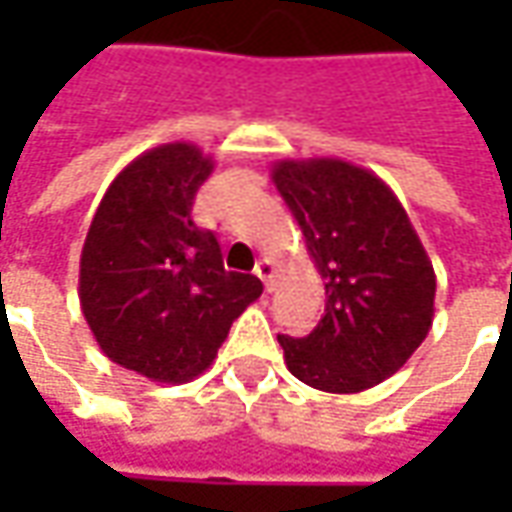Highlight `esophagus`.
<instances>
[{"label":"esophagus","mask_w":512,"mask_h":512,"mask_svg":"<svg viewBox=\"0 0 512 512\" xmlns=\"http://www.w3.org/2000/svg\"><path fill=\"white\" fill-rule=\"evenodd\" d=\"M256 276L265 282V287L270 290V285H273V276H276V262L273 259H259L256 262Z\"/></svg>","instance_id":"34e87169"}]
</instances>
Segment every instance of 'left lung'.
I'll use <instances>...</instances> for the list:
<instances>
[{"mask_svg": "<svg viewBox=\"0 0 512 512\" xmlns=\"http://www.w3.org/2000/svg\"><path fill=\"white\" fill-rule=\"evenodd\" d=\"M325 279V316L279 336L287 370L325 393L390 379L433 325L436 273L396 193L344 159H282L270 170Z\"/></svg>", "mask_w": 512, "mask_h": 512, "instance_id": "left-lung-1", "label": "left lung"}]
</instances>
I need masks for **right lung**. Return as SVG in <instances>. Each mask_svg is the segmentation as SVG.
Masks as SVG:
<instances>
[{
    "label": "right lung",
    "mask_w": 512,
    "mask_h": 512,
    "mask_svg": "<svg viewBox=\"0 0 512 512\" xmlns=\"http://www.w3.org/2000/svg\"><path fill=\"white\" fill-rule=\"evenodd\" d=\"M216 162L190 142L145 150L105 190L82 259L79 302L110 362L150 382L205 373L262 282L222 265L190 210Z\"/></svg>",
    "instance_id": "1"
}]
</instances>
